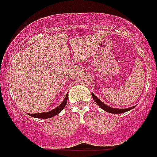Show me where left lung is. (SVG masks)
<instances>
[{
	"label": "left lung",
	"instance_id": "8db88e82",
	"mask_svg": "<svg viewBox=\"0 0 157 157\" xmlns=\"http://www.w3.org/2000/svg\"><path fill=\"white\" fill-rule=\"evenodd\" d=\"M91 96H92V98L93 100H95L96 102V104L100 106L102 109L105 110L106 112H109V113H125V112H127L129 110L132 109L134 107H131V108H128V109H113V108H111L109 106H108V105H105L104 103H102L99 100L97 97H96L95 95H94L92 92H91Z\"/></svg>",
	"mask_w": 157,
	"mask_h": 157
}]
</instances>
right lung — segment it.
<instances>
[{"label":"right lung","mask_w":157,"mask_h":157,"mask_svg":"<svg viewBox=\"0 0 157 157\" xmlns=\"http://www.w3.org/2000/svg\"><path fill=\"white\" fill-rule=\"evenodd\" d=\"M67 100H68V96L66 95V98L64 99L63 102L61 103V105H59L58 107L54 109L52 111L47 113H34V114H30L29 115L31 117H36V118H49V117H52L56 116L59 113L61 112V110L63 109L65 106L66 105V102H67Z\"/></svg>","instance_id":"1"}]
</instances>
